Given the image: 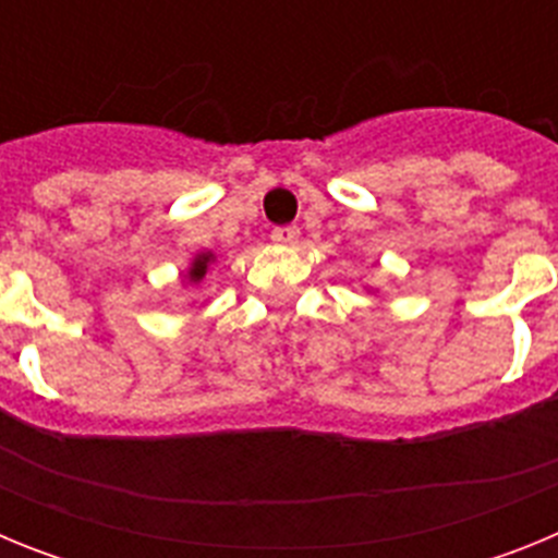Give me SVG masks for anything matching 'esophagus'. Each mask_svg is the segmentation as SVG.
<instances>
[{"label": "esophagus", "instance_id": "1", "mask_svg": "<svg viewBox=\"0 0 558 558\" xmlns=\"http://www.w3.org/2000/svg\"><path fill=\"white\" fill-rule=\"evenodd\" d=\"M270 240H274L276 245H293L295 240H299V229H295V226H276V229L270 231Z\"/></svg>", "mask_w": 558, "mask_h": 558}]
</instances>
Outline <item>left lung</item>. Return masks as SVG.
I'll use <instances>...</instances> for the list:
<instances>
[{
	"mask_svg": "<svg viewBox=\"0 0 558 558\" xmlns=\"http://www.w3.org/2000/svg\"><path fill=\"white\" fill-rule=\"evenodd\" d=\"M368 290V293H374V288H366Z\"/></svg>",
	"mask_w": 558,
	"mask_h": 558,
	"instance_id": "obj_1",
	"label": "left lung"
}]
</instances>
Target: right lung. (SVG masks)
Segmentation results:
<instances>
[{"mask_svg":"<svg viewBox=\"0 0 558 558\" xmlns=\"http://www.w3.org/2000/svg\"><path fill=\"white\" fill-rule=\"evenodd\" d=\"M215 263H218V254H215V251H209V248L198 251V254L190 259V265H186V274H181V282H184V284H201L206 276H209L211 265H215Z\"/></svg>","mask_w":558,"mask_h":558,"instance_id":"1","label":"right lung"}]
</instances>
